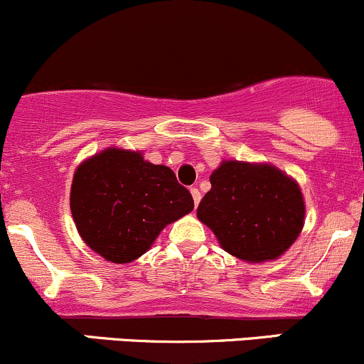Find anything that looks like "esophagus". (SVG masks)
Returning a JSON list of instances; mask_svg holds the SVG:
<instances>
[{
	"mask_svg": "<svg viewBox=\"0 0 364 364\" xmlns=\"http://www.w3.org/2000/svg\"><path fill=\"white\" fill-rule=\"evenodd\" d=\"M190 192H192V197H193V202H195V205H198V202H200V192H198V188H193L190 190Z\"/></svg>",
	"mask_w": 364,
	"mask_h": 364,
	"instance_id": "esophagus-1",
	"label": "esophagus"
}]
</instances>
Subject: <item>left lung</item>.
Masks as SVG:
<instances>
[{"instance_id": "obj_1", "label": "left lung", "mask_w": 364, "mask_h": 364, "mask_svg": "<svg viewBox=\"0 0 364 364\" xmlns=\"http://www.w3.org/2000/svg\"><path fill=\"white\" fill-rule=\"evenodd\" d=\"M197 218L225 251L246 263L274 262L298 239L305 200L291 176L272 164L223 160Z\"/></svg>"}]
</instances>
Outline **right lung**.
Here are the masks:
<instances>
[{"label": "right lung", "instance_id": "add662e5", "mask_svg": "<svg viewBox=\"0 0 364 364\" xmlns=\"http://www.w3.org/2000/svg\"><path fill=\"white\" fill-rule=\"evenodd\" d=\"M76 230L112 263L143 256L169 223L193 211V198L167 166L143 153L109 146L83 160L71 183Z\"/></svg>", "mask_w": 364, "mask_h": 364}]
</instances>
